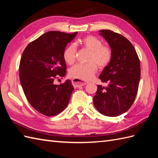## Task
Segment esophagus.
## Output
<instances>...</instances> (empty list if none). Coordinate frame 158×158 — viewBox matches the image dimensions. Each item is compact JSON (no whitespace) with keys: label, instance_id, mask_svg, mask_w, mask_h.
<instances>
[{"label":"esophagus","instance_id":"esophagus-1","mask_svg":"<svg viewBox=\"0 0 158 158\" xmlns=\"http://www.w3.org/2000/svg\"><path fill=\"white\" fill-rule=\"evenodd\" d=\"M72 84L74 86V88H79L80 86H83V85H87V83L83 82L79 79H73L72 80Z\"/></svg>","mask_w":158,"mask_h":158}]
</instances>
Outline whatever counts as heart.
I'll list each match as a JSON object with an SVG mask.
<instances>
[{"instance_id": "1", "label": "heart", "mask_w": 158, "mask_h": 158, "mask_svg": "<svg viewBox=\"0 0 158 158\" xmlns=\"http://www.w3.org/2000/svg\"><path fill=\"white\" fill-rule=\"evenodd\" d=\"M81 45L89 52L87 59L88 62L78 64L69 70V76L81 81H88L95 75L98 65L100 69H104L109 64L112 60V49L108 45L102 44V41L94 36L88 35L83 37ZM77 55V48L70 44L65 48L63 52V58L66 63L71 65L75 62Z\"/></svg>"}]
</instances>
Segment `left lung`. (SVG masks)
<instances>
[{"mask_svg":"<svg viewBox=\"0 0 158 158\" xmlns=\"http://www.w3.org/2000/svg\"><path fill=\"white\" fill-rule=\"evenodd\" d=\"M100 35L112 49L113 57L99 76L106 86L98 85L94 105L104 115L116 117L128 110L138 92L140 60L128 40L110 30H101Z\"/></svg>","mask_w":158,"mask_h":158,"instance_id":"1","label":"left lung"}]
</instances>
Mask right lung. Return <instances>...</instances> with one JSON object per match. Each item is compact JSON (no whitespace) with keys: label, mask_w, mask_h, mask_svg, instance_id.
Masks as SVG:
<instances>
[{"label":"right lung","mask_w":158,"mask_h":158,"mask_svg":"<svg viewBox=\"0 0 158 158\" xmlns=\"http://www.w3.org/2000/svg\"><path fill=\"white\" fill-rule=\"evenodd\" d=\"M77 34L48 32L30 43L23 52L19 63L20 83L29 103L43 115H58L69 102L74 89L71 81L68 79L55 85L53 81L66 75L63 52Z\"/></svg>","instance_id":"1"}]
</instances>
